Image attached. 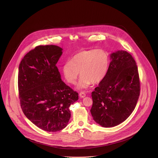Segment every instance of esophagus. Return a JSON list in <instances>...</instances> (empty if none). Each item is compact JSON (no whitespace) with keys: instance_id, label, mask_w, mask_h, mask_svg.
<instances>
[{"instance_id":"1","label":"esophagus","mask_w":158,"mask_h":158,"mask_svg":"<svg viewBox=\"0 0 158 158\" xmlns=\"http://www.w3.org/2000/svg\"><path fill=\"white\" fill-rule=\"evenodd\" d=\"M79 95H80V97L83 98V97H85L86 96V94H85L84 92H81L79 94Z\"/></svg>"}]
</instances>
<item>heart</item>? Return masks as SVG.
<instances>
[{
  "label": "heart",
  "mask_w": 158,
  "mask_h": 158,
  "mask_svg": "<svg viewBox=\"0 0 158 158\" xmlns=\"http://www.w3.org/2000/svg\"><path fill=\"white\" fill-rule=\"evenodd\" d=\"M110 64L108 54L103 50H90L78 53L63 67L64 78L72 85L76 83L80 73L78 89H86L90 84L100 82L106 75Z\"/></svg>",
  "instance_id": "obj_1"
}]
</instances>
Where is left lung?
<instances>
[{
    "mask_svg": "<svg viewBox=\"0 0 158 158\" xmlns=\"http://www.w3.org/2000/svg\"><path fill=\"white\" fill-rule=\"evenodd\" d=\"M105 77L92 92L93 119L103 127L124 122L133 113L140 95L138 69L132 55L125 50L111 55Z\"/></svg>",
    "mask_w": 158,
    "mask_h": 158,
    "instance_id": "8db88e82",
    "label": "left lung"
}]
</instances>
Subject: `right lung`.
<instances>
[{
  "mask_svg": "<svg viewBox=\"0 0 158 158\" xmlns=\"http://www.w3.org/2000/svg\"><path fill=\"white\" fill-rule=\"evenodd\" d=\"M63 49L56 45H38L28 52L19 67L18 90L23 113L36 127L48 132L68 125L69 106L78 94L61 79L56 66Z\"/></svg>",
  "mask_w": 158,
  "mask_h": 158,
  "instance_id": "obj_1",
  "label": "right lung"
}]
</instances>
